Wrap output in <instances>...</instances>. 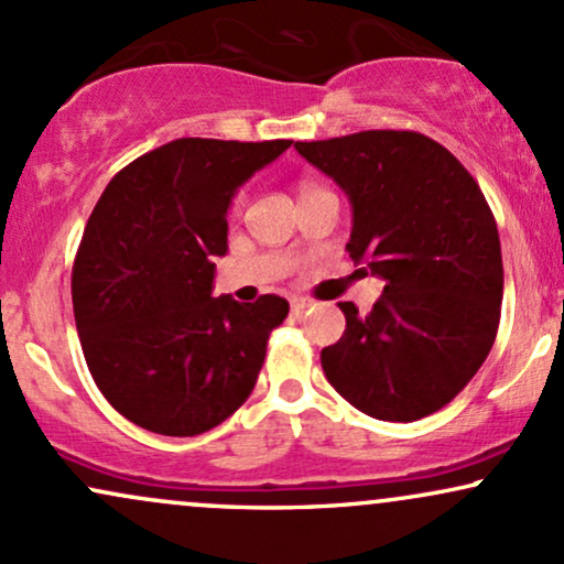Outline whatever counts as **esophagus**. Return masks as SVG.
<instances>
[{
  "instance_id": "obj_1",
  "label": "esophagus",
  "mask_w": 564,
  "mask_h": 564,
  "mask_svg": "<svg viewBox=\"0 0 564 564\" xmlns=\"http://www.w3.org/2000/svg\"><path fill=\"white\" fill-rule=\"evenodd\" d=\"M310 304H313V302L304 300V296H291V313L300 315V313H304V310L310 307Z\"/></svg>"
}]
</instances>
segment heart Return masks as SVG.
<instances>
[{
	"instance_id": "heart-1",
	"label": "heart",
	"mask_w": 564,
	"mask_h": 564,
	"mask_svg": "<svg viewBox=\"0 0 564 564\" xmlns=\"http://www.w3.org/2000/svg\"><path fill=\"white\" fill-rule=\"evenodd\" d=\"M307 187H315V185H302V191H307ZM241 206H243V196H236V198H232V206H230V209H232V215H238V212H241Z\"/></svg>"
}]
</instances>
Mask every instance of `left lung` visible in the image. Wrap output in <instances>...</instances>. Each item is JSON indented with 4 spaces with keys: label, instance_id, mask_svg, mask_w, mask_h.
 Masks as SVG:
<instances>
[{
    "label": "left lung",
    "instance_id": "8db88e82",
    "mask_svg": "<svg viewBox=\"0 0 564 564\" xmlns=\"http://www.w3.org/2000/svg\"><path fill=\"white\" fill-rule=\"evenodd\" d=\"M352 204L347 251L384 281L368 315L339 302L347 328L323 347L326 379L381 422H416L480 371L501 321L496 217L448 148L411 129L296 142Z\"/></svg>",
    "mask_w": 564,
    "mask_h": 564
}]
</instances>
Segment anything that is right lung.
Masks as SVG:
<instances>
[{
  "label": "right lung",
  "mask_w": 564,
  "mask_h": 564,
  "mask_svg": "<svg viewBox=\"0 0 564 564\" xmlns=\"http://www.w3.org/2000/svg\"><path fill=\"white\" fill-rule=\"evenodd\" d=\"M291 140L180 138L134 159L102 191L70 273L74 318L97 390L148 432L193 437L254 390L283 296H212L228 206Z\"/></svg>",
  "instance_id": "1"
}]
</instances>
